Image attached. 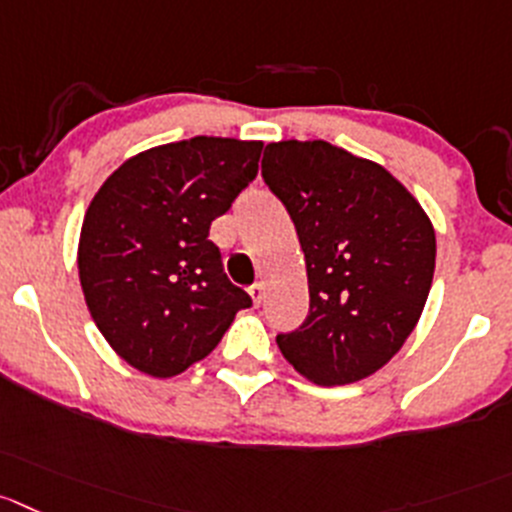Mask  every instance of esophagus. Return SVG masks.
Instances as JSON below:
<instances>
[{
  "label": "esophagus",
  "mask_w": 512,
  "mask_h": 512,
  "mask_svg": "<svg viewBox=\"0 0 512 512\" xmlns=\"http://www.w3.org/2000/svg\"><path fill=\"white\" fill-rule=\"evenodd\" d=\"M248 294H251V299H253V304L259 306L261 301H264V284H253L251 289H248Z\"/></svg>",
  "instance_id": "obj_1"
}]
</instances>
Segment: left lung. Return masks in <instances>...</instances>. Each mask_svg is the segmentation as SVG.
<instances>
[{"instance_id":"8db88e82","label":"left lung","mask_w":512,"mask_h":512,"mask_svg":"<svg viewBox=\"0 0 512 512\" xmlns=\"http://www.w3.org/2000/svg\"><path fill=\"white\" fill-rule=\"evenodd\" d=\"M261 175L296 226L309 314L281 354L324 387L369 377L415 329L435 274V231L382 165L326 140L266 145Z\"/></svg>"}]
</instances>
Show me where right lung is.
I'll return each instance as SVG.
<instances>
[{"label": "right lung", "mask_w": 512, "mask_h": 512, "mask_svg": "<svg viewBox=\"0 0 512 512\" xmlns=\"http://www.w3.org/2000/svg\"><path fill=\"white\" fill-rule=\"evenodd\" d=\"M264 143L196 135L125 160L85 213L77 251L107 344L150 377L208 357L251 296L223 274L211 223L259 173Z\"/></svg>", "instance_id": "add662e5"}]
</instances>
